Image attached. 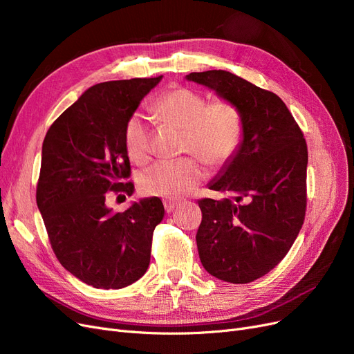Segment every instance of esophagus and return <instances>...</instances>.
I'll list each match as a JSON object with an SVG mask.
<instances>
[{
    "mask_svg": "<svg viewBox=\"0 0 354 354\" xmlns=\"http://www.w3.org/2000/svg\"><path fill=\"white\" fill-rule=\"evenodd\" d=\"M178 203H180V201H176V199H165V201H164L165 211H167V212L174 211V208H177Z\"/></svg>",
    "mask_w": 354,
    "mask_h": 354,
    "instance_id": "34e87169",
    "label": "esophagus"
}]
</instances>
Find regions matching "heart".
<instances>
[{
	"mask_svg": "<svg viewBox=\"0 0 354 354\" xmlns=\"http://www.w3.org/2000/svg\"><path fill=\"white\" fill-rule=\"evenodd\" d=\"M153 112L167 125L185 131L183 153L194 155L177 162H158L143 171L140 189L152 196L176 198L189 194L205 178L203 160L223 167L234 158L243 140V120L238 106L226 99L208 103L205 95L176 87L160 94ZM125 149L137 164L151 158V133L140 118L133 115L124 131Z\"/></svg>",
	"mask_w": 354,
	"mask_h": 354,
	"instance_id": "obj_1",
	"label": "heart"
}]
</instances>
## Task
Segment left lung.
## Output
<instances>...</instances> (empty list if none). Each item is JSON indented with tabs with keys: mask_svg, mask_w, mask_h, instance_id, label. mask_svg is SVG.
<instances>
[{
	"mask_svg": "<svg viewBox=\"0 0 354 354\" xmlns=\"http://www.w3.org/2000/svg\"><path fill=\"white\" fill-rule=\"evenodd\" d=\"M186 78L230 100L242 113L241 149L208 185L227 198L198 201L202 221L196 243L209 274L248 283L282 261L303 226L307 145L274 93L227 71L192 72Z\"/></svg>",
	"mask_w": 354,
	"mask_h": 354,
	"instance_id": "left-lung-1",
	"label": "left lung"
}]
</instances>
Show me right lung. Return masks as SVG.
Masks as SVG:
<instances>
[{
	"label": "right lung",
	"mask_w": 354,
	"mask_h": 354,
	"mask_svg": "<svg viewBox=\"0 0 354 354\" xmlns=\"http://www.w3.org/2000/svg\"><path fill=\"white\" fill-rule=\"evenodd\" d=\"M162 80L133 78L93 85L51 124L42 143L37 205L57 260L84 283L120 289L151 263L153 230L164 218L159 198L113 212L108 192L131 196L127 121Z\"/></svg>",
	"instance_id": "add662e5"
}]
</instances>
